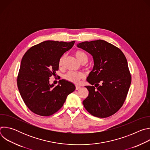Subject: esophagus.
<instances>
[{
    "label": "esophagus",
    "instance_id": "obj_1",
    "mask_svg": "<svg viewBox=\"0 0 150 150\" xmlns=\"http://www.w3.org/2000/svg\"><path fill=\"white\" fill-rule=\"evenodd\" d=\"M81 88V87L79 86V85H76V90H78Z\"/></svg>",
    "mask_w": 150,
    "mask_h": 150
}]
</instances>
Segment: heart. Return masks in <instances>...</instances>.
<instances>
[{"label":"heart","mask_w":150,"mask_h":150,"mask_svg":"<svg viewBox=\"0 0 150 150\" xmlns=\"http://www.w3.org/2000/svg\"><path fill=\"white\" fill-rule=\"evenodd\" d=\"M75 55L78 60L81 63H86L88 61V56L87 54L84 53L81 50H76L75 52ZM66 57V55L63 54L62 55L59 60V66L62 67L63 65L64 61H65ZM84 78V74L82 72H68L65 75L63 76V78L65 80L70 82L71 83L78 84L80 80Z\"/></svg>","instance_id":"heart-1"}]
</instances>
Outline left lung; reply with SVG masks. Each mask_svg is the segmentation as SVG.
<instances>
[{
	"instance_id": "obj_1",
	"label": "left lung",
	"mask_w": 150,
	"mask_h": 150,
	"mask_svg": "<svg viewBox=\"0 0 150 150\" xmlns=\"http://www.w3.org/2000/svg\"><path fill=\"white\" fill-rule=\"evenodd\" d=\"M77 46L90 53L94 62L87 79L92 85L85 86L89 94L82 102L84 108L97 117L114 115L123 105L131 83L125 56L118 47L102 40L82 42Z\"/></svg>"
}]
</instances>
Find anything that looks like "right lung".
<instances>
[{
  "mask_svg": "<svg viewBox=\"0 0 150 150\" xmlns=\"http://www.w3.org/2000/svg\"><path fill=\"white\" fill-rule=\"evenodd\" d=\"M69 42L47 40L29 49L21 60L17 76L18 88L27 108L34 113L49 116L57 112L75 86L64 79L54 87L49 79L56 76L59 60L74 46Z\"/></svg>",
  "mask_w": 150,
  "mask_h": 150,
  "instance_id": "obj_1",
  "label": "right lung"
}]
</instances>
